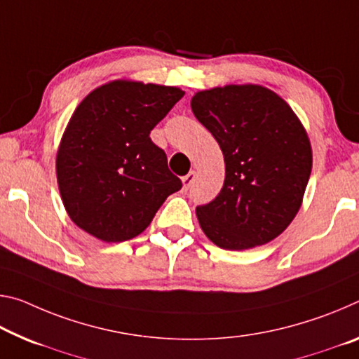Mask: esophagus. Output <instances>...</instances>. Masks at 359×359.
<instances>
[{"instance_id":"obj_1","label":"esophagus","mask_w":359,"mask_h":359,"mask_svg":"<svg viewBox=\"0 0 359 359\" xmlns=\"http://www.w3.org/2000/svg\"><path fill=\"white\" fill-rule=\"evenodd\" d=\"M196 179V172L195 170H191V172H189L185 175V177H182V182H184V190L187 191L190 189V187L193 185V182H195Z\"/></svg>"}]
</instances>
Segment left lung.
Here are the masks:
<instances>
[{
  "label": "left lung",
  "instance_id": "1",
  "mask_svg": "<svg viewBox=\"0 0 359 359\" xmlns=\"http://www.w3.org/2000/svg\"><path fill=\"white\" fill-rule=\"evenodd\" d=\"M191 110L217 140L225 182L196 208L215 246L244 251L280 236L302 206L311 172L309 134L287 102L259 84L200 90Z\"/></svg>",
  "mask_w": 359,
  "mask_h": 359
}]
</instances>
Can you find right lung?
Wrapping results in <instances>:
<instances>
[{"label":"right lung","instance_id":"add662e5","mask_svg":"<svg viewBox=\"0 0 359 359\" xmlns=\"http://www.w3.org/2000/svg\"><path fill=\"white\" fill-rule=\"evenodd\" d=\"M184 94L175 86L115 79L83 99L55 158L62 203L73 224L105 243L133 240L182 189L150 130Z\"/></svg>","mask_w":359,"mask_h":359}]
</instances>
